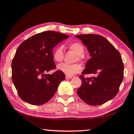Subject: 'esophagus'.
<instances>
[{"label": "esophagus", "instance_id": "1", "mask_svg": "<svg viewBox=\"0 0 134 134\" xmlns=\"http://www.w3.org/2000/svg\"><path fill=\"white\" fill-rule=\"evenodd\" d=\"M66 79H71L72 77V76H66Z\"/></svg>", "mask_w": 134, "mask_h": 134}]
</instances>
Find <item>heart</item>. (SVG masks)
<instances>
[{"label":"heart","instance_id":"obj_1","mask_svg":"<svg viewBox=\"0 0 134 134\" xmlns=\"http://www.w3.org/2000/svg\"><path fill=\"white\" fill-rule=\"evenodd\" d=\"M68 48L69 51L76 53V55L74 57V61H80L83 62L85 60V56H84V52H85V49L83 44L80 42L73 41L68 44ZM64 52L63 47L58 46L54 49L53 52V58L55 61L57 62H61L63 61L64 58ZM58 69L67 76H71L76 73L79 72L81 71V66L79 63H76L73 64L68 63H61L58 65Z\"/></svg>","mask_w":134,"mask_h":134}]
</instances>
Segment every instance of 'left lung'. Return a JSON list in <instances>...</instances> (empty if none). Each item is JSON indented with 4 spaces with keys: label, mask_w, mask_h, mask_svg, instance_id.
<instances>
[{
    "label": "left lung",
    "mask_w": 134,
    "mask_h": 134,
    "mask_svg": "<svg viewBox=\"0 0 134 134\" xmlns=\"http://www.w3.org/2000/svg\"><path fill=\"white\" fill-rule=\"evenodd\" d=\"M87 47L91 58L79 77L82 85L77 90L81 99L89 105H99L116 96L124 77V63L120 53L99 35H76ZM95 76L86 78L84 75Z\"/></svg>",
    "instance_id": "1"
}]
</instances>
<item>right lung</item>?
<instances>
[{"label": "right lung", "mask_w": 134, "mask_h": 134, "mask_svg": "<svg viewBox=\"0 0 134 134\" xmlns=\"http://www.w3.org/2000/svg\"><path fill=\"white\" fill-rule=\"evenodd\" d=\"M69 36L46 31L30 36L18 47L12 63V78L22 100L40 105L54 96L65 75L59 70L46 73L56 68L53 49Z\"/></svg>", "instance_id": "obj_1"}]
</instances>
